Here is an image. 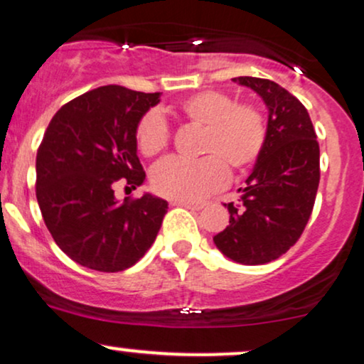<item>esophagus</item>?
<instances>
[{
    "mask_svg": "<svg viewBox=\"0 0 364 364\" xmlns=\"http://www.w3.org/2000/svg\"><path fill=\"white\" fill-rule=\"evenodd\" d=\"M173 205H181V208H187L192 210H200L204 208V203H187V200H173Z\"/></svg>",
    "mask_w": 364,
    "mask_h": 364,
    "instance_id": "esophagus-1",
    "label": "esophagus"
}]
</instances>
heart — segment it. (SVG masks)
I'll use <instances>...</instances> for the list:
<instances>
[{"label": "heart", "mask_w": 364, "mask_h": 364, "mask_svg": "<svg viewBox=\"0 0 364 364\" xmlns=\"http://www.w3.org/2000/svg\"><path fill=\"white\" fill-rule=\"evenodd\" d=\"M173 109L182 119L203 127L199 151L204 156L160 161L151 172L156 194L172 200H200L228 182V168L246 172L262 159L268 121L259 106L236 102L231 94L216 89H204L183 97ZM134 138L143 155L155 156L168 146L170 132L159 113L146 111L138 121Z\"/></svg>", "instance_id": "1"}]
</instances>
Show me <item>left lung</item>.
Returning a JSON list of instances; mask_svg holds the SVG:
<instances>
[{
  "label": "left lung",
  "mask_w": 364,
  "mask_h": 364,
  "mask_svg": "<svg viewBox=\"0 0 364 364\" xmlns=\"http://www.w3.org/2000/svg\"><path fill=\"white\" fill-rule=\"evenodd\" d=\"M268 107V140L262 159L241 187V204H224L230 226L214 236L228 258L263 264L299 241L311 218L321 178L319 143L306 106L270 79L235 77Z\"/></svg>",
  "instance_id": "8db88e82"
}]
</instances>
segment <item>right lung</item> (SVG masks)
I'll use <instances>...</instances> for the list:
<instances>
[{
    "instance_id": "obj_1",
    "label": "right lung",
    "mask_w": 364,
    "mask_h": 364,
    "mask_svg": "<svg viewBox=\"0 0 364 364\" xmlns=\"http://www.w3.org/2000/svg\"><path fill=\"white\" fill-rule=\"evenodd\" d=\"M160 92L102 86L65 102L37 151V200L45 226L67 257L96 272L127 270L146 253L167 214L150 194L114 199L118 182L145 181L136 124Z\"/></svg>"
}]
</instances>
